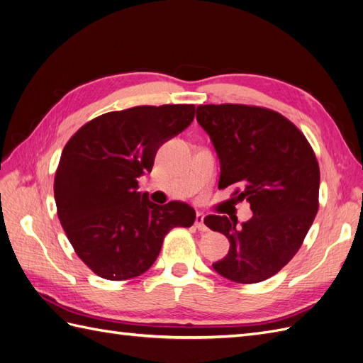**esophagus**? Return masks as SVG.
Returning <instances> with one entry per match:
<instances>
[{
	"label": "esophagus",
	"instance_id": "obj_1",
	"mask_svg": "<svg viewBox=\"0 0 363 363\" xmlns=\"http://www.w3.org/2000/svg\"><path fill=\"white\" fill-rule=\"evenodd\" d=\"M195 227L199 228V232H201V233L208 232V228H207V225H206V223H204V215H203V213H196Z\"/></svg>",
	"mask_w": 363,
	"mask_h": 363
}]
</instances>
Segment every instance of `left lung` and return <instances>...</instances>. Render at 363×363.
Listing matches in <instances>:
<instances>
[{
    "label": "left lung",
    "mask_w": 363,
    "mask_h": 363,
    "mask_svg": "<svg viewBox=\"0 0 363 363\" xmlns=\"http://www.w3.org/2000/svg\"><path fill=\"white\" fill-rule=\"evenodd\" d=\"M196 121L221 163L219 189L235 186L252 218L208 215L204 223L230 240L213 269L236 283H259L296 255L320 207V164L303 131L281 113L245 104H204Z\"/></svg>",
    "instance_id": "left-lung-1"
}]
</instances>
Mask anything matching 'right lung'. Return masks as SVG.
Masks as SVG:
<instances>
[{
	"label": "right lung",
	"mask_w": 363,
	"mask_h": 363,
	"mask_svg": "<svg viewBox=\"0 0 363 363\" xmlns=\"http://www.w3.org/2000/svg\"><path fill=\"white\" fill-rule=\"evenodd\" d=\"M194 116V104L136 106L91 119L65 145L54 177L57 215L77 256L98 277L140 276L174 227L194 224L191 206H159L136 191L159 147Z\"/></svg>",
	"instance_id": "right-lung-1"
}]
</instances>
